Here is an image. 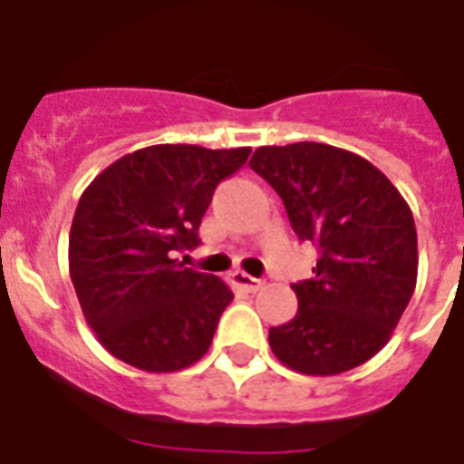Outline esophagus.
<instances>
[{"instance_id": "34e87169", "label": "esophagus", "mask_w": 464, "mask_h": 464, "mask_svg": "<svg viewBox=\"0 0 464 464\" xmlns=\"http://www.w3.org/2000/svg\"><path fill=\"white\" fill-rule=\"evenodd\" d=\"M236 289L246 291V294H255V291L262 289V279H255V276L246 275V272H233L231 275Z\"/></svg>"}]
</instances>
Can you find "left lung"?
<instances>
[{"label": "left lung", "mask_w": 464, "mask_h": 464, "mask_svg": "<svg viewBox=\"0 0 464 464\" xmlns=\"http://www.w3.org/2000/svg\"><path fill=\"white\" fill-rule=\"evenodd\" d=\"M255 173L282 197L291 228L315 243L313 276L294 284L296 317L269 330L282 363L334 375L388 344L417 286V228L385 175L344 149L298 141L260 147Z\"/></svg>", "instance_id": "obj_1"}]
</instances>
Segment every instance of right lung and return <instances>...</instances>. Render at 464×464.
Here are the masks:
<instances>
[{
    "instance_id": "add662e5",
    "label": "right lung",
    "mask_w": 464,
    "mask_h": 464,
    "mask_svg": "<svg viewBox=\"0 0 464 464\" xmlns=\"http://www.w3.org/2000/svg\"><path fill=\"white\" fill-rule=\"evenodd\" d=\"M250 149L156 144L122 156L83 189L69 276L101 344L130 366L170 373L209 349L231 289L175 260L199 246L211 195Z\"/></svg>"
}]
</instances>
